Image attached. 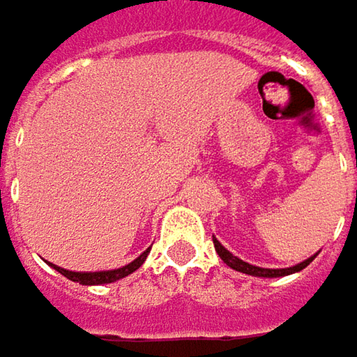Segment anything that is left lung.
I'll return each instance as SVG.
<instances>
[{
	"label": "left lung",
	"instance_id": "1",
	"mask_svg": "<svg viewBox=\"0 0 357 357\" xmlns=\"http://www.w3.org/2000/svg\"><path fill=\"white\" fill-rule=\"evenodd\" d=\"M213 244H215V250L219 252L221 260H223L227 266H231V268H236V271H240V273H246V275H254V277H285V275H291V273H298V271L306 268V266L314 260V256H312V258H308V260H304V262H300V264H296V266H289V268H260V266L248 264V262L240 260L238 256H234L229 250L223 248L215 238H213Z\"/></svg>",
	"mask_w": 357,
	"mask_h": 357
}]
</instances>
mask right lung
Masks as SVG:
<instances>
[{"mask_svg": "<svg viewBox=\"0 0 357 357\" xmlns=\"http://www.w3.org/2000/svg\"><path fill=\"white\" fill-rule=\"evenodd\" d=\"M149 252H151V250L142 252L136 260H132L130 264H126V266H121V268H115V271H101V273H74V271H66V268L55 266V264H53V268H55V271H59V273H61L63 277H68L70 281H76V283H82V285H101V283H113V281L123 279V277H128L130 273H134V271H136L144 260H146Z\"/></svg>", "mask_w": 357, "mask_h": 357, "instance_id": "obj_1", "label": "right lung"}]
</instances>
